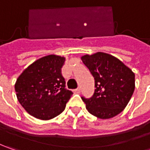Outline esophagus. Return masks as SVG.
Listing matches in <instances>:
<instances>
[{
  "label": "esophagus",
  "mask_w": 150,
  "mask_h": 150,
  "mask_svg": "<svg viewBox=\"0 0 150 150\" xmlns=\"http://www.w3.org/2000/svg\"><path fill=\"white\" fill-rule=\"evenodd\" d=\"M79 91H80V88H76V89L74 90V92H75V93H78Z\"/></svg>",
  "instance_id": "obj_1"
}]
</instances>
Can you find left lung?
<instances>
[{
	"label": "left lung",
	"instance_id": "1",
	"mask_svg": "<svg viewBox=\"0 0 150 150\" xmlns=\"http://www.w3.org/2000/svg\"><path fill=\"white\" fill-rule=\"evenodd\" d=\"M81 59L94 78L96 88L90 98L82 97L86 108L101 119L118 115L134 93V73L118 58L104 52L84 55Z\"/></svg>",
	"mask_w": 150,
	"mask_h": 150
}]
</instances>
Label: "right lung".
<instances>
[{"label": "right lung", "mask_w": 150, "mask_h": 150, "mask_svg": "<svg viewBox=\"0 0 150 150\" xmlns=\"http://www.w3.org/2000/svg\"><path fill=\"white\" fill-rule=\"evenodd\" d=\"M65 57L48 55L26 68L18 77L15 90L26 112L35 118L48 120L65 109L72 92L66 88L62 75Z\"/></svg>", "instance_id": "right-lung-1"}]
</instances>
